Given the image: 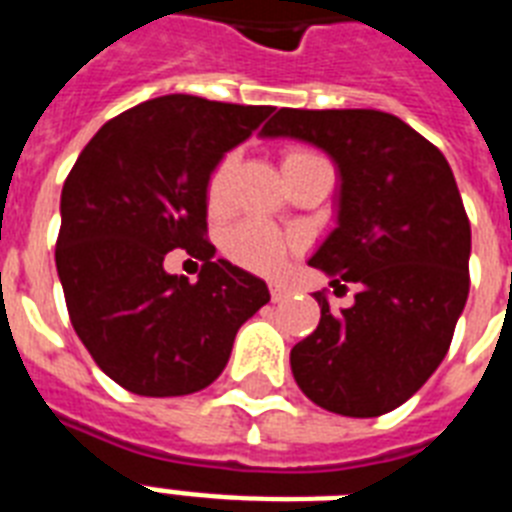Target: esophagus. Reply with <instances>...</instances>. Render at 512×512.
Wrapping results in <instances>:
<instances>
[{
    "label": "esophagus",
    "instance_id": "34e87169",
    "mask_svg": "<svg viewBox=\"0 0 512 512\" xmlns=\"http://www.w3.org/2000/svg\"><path fill=\"white\" fill-rule=\"evenodd\" d=\"M289 297V289L284 287V284H279V281H271V300L273 303H281V300H287Z\"/></svg>",
    "mask_w": 512,
    "mask_h": 512
}]
</instances>
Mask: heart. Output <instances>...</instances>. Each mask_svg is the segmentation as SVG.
<instances>
[{
  "mask_svg": "<svg viewBox=\"0 0 512 512\" xmlns=\"http://www.w3.org/2000/svg\"><path fill=\"white\" fill-rule=\"evenodd\" d=\"M311 162H327L319 151H313L308 146H289L281 154V167L284 172L303 167ZM236 164V156L225 154L220 162L212 167L207 180V204L209 209H223L225 196H228V180H231V170ZM295 249H300V239L281 233L273 225L257 223V220H244V223L233 225L228 236H225V255L231 257L239 268H247L252 273H276L284 265Z\"/></svg>",
  "mask_w": 512,
  "mask_h": 512,
  "instance_id": "1",
  "label": "heart"
}]
</instances>
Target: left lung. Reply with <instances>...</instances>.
Here are the masks:
<instances>
[{
    "label": "left lung",
    "instance_id": "obj_1",
    "mask_svg": "<svg viewBox=\"0 0 512 512\" xmlns=\"http://www.w3.org/2000/svg\"><path fill=\"white\" fill-rule=\"evenodd\" d=\"M265 138H300L340 167L337 228L311 257L335 292H316L319 327L289 353L313 404L380 417L417 393L444 361L470 289V220L452 167L430 140L374 108H281Z\"/></svg>",
    "mask_w": 512,
    "mask_h": 512
}]
</instances>
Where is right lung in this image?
<instances>
[{"label":"right lung","instance_id":"obj_1","mask_svg":"<svg viewBox=\"0 0 512 512\" xmlns=\"http://www.w3.org/2000/svg\"><path fill=\"white\" fill-rule=\"evenodd\" d=\"M271 106L164 95L95 132L60 193L55 265L68 319L95 364L138 396H188L220 377L233 337L271 295L265 281L212 260L207 180ZM185 248L200 281L163 271Z\"/></svg>","mask_w":512,"mask_h":512}]
</instances>
